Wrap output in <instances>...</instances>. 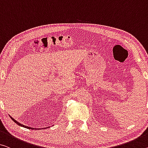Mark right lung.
Returning a JSON list of instances; mask_svg holds the SVG:
<instances>
[{"label": "right lung", "instance_id": "right-lung-1", "mask_svg": "<svg viewBox=\"0 0 148 148\" xmlns=\"http://www.w3.org/2000/svg\"><path fill=\"white\" fill-rule=\"evenodd\" d=\"M10 117L11 118V119H12V120H13V121L14 122H15V123H16L18 125V126H22V127H24V128H28V129H36V128H31V127H28V126H24V125H23V124H20V123H19V122H17L16 121V120H14V119H13V118L12 117H11L10 116ZM47 128H48V127H47ZM39 129H40V128H39Z\"/></svg>", "mask_w": 148, "mask_h": 148}]
</instances>
